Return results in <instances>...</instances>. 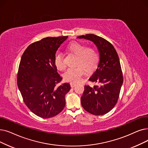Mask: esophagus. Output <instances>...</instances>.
<instances>
[{
  "instance_id": "obj_1",
  "label": "esophagus",
  "mask_w": 148,
  "mask_h": 148,
  "mask_svg": "<svg viewBox=\"0 0 148 148\" xmlns=\"http://www.w3.org/2000/svg\"><path fill=\"white\" fill-rule=\"evenodd\" d=\"M75 85H76V84L74 83H70V86L71 88H74V86H75Z\"/></svg>"
}]
</instances>
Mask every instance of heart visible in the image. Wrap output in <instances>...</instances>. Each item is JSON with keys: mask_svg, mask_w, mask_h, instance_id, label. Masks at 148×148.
Instances as JSON below:
<instances>
[{"mask_svg": "<svg viewBox=\"0 0 148 148\" xmlns=\"http://www.w3.org/2000/svg\"><path fill=\"white\" fill-rule=\"evenodd\" d=\"M68 49L73 53L77 55L75 65H79L67 69L63 74V77L67 82L77 83L81 80L85 74V69H94L99 61V56L94 48L87 47L85 45L77 42H73L68 45ZM54 63L56 68L63 70L65 68L63 54L60 51H57L54 57ZM81 64L82 66L79 65Z\"/></svg>", "mask_w": 148, "mask_h": 148, "instance_id": "b5f03b06", "label": "heart"}]
</instances>
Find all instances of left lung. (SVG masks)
<instances>
[{"instance_id":"8db88e82","label":"left lung","mask_w":148,"mask_h":148,"mask_svg":"<svg viewBox=\"0 0 148 148\" xmlns=\"http://www.w3.org/2000/svg\"><path fill=\"white\" fill-rule=\"evenodd\" d=\"M77 38L94 42L100 54L97 68L89 79L97 85L85 86L81 97L82 105L85 110L93 115L105 114L116 105L123 82L117 53L110 42L98 36L89 34Z\"/></svg>"}]
</instances>
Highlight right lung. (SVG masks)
<instances>
[{
  "mask_svg": "<svg viewBox=\"0 0 148 148\" xmlns=\"http://www.w3.org/2000/svg\"><path fill=\"white\" fill-rule=\"evenodd\" d=\"M68 36L46 37L25 49L19 64L17 86L25 104L37 116H56L65 106L68 83L57 86L62 78L57 73L54 57Z\"/></svg>",
  "mask_w": 148,
  "mask_h": 148,
  "instance_id": "add662e5",
  "label": "right lung"
}]
</instances>
